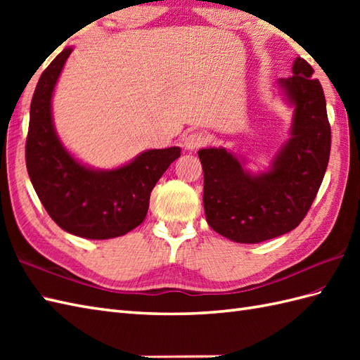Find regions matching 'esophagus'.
Returning <instances> with one entry per match:
<instances>
[{"mask_svg": "<svg viewBox=\"0 0 360 360\" xmlns=\"http://www.w3.org/2000/svg\"><path fill=\"white\" fill-rule=\"evenodd\" d=\"M207 141H209V137L205 136L204 133L193 131V133H190V134L186 136L184 147L187 150H195V148H200V147H202V145L207 143Z\"/></svg>", "mask_w": 360, "mask_h": 360, "instance_id": "esophagus-1", "label": "esophagus"}]
</instances>
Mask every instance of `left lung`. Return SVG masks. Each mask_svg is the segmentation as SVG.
<instances>
[{"mask_svg":"<svg viewBox=\"0 0 360 360\" xmlns=\"http://www.w3.org/2000/svg\"><path fill=\"white\" fill-rule=\"evenodd\" d=\"M278 86L294 106L290 137L267 172L252 174L224 148H202L204 212L213 231L255 244L285 235L302 223L322 184L330 160L331 127L320 82L311 65L295 58Z\"/></svg>","mask_w":360,"mask_h":360,"instance_id":"1","label":"left lung"}]
</instances>
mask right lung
Listing matches in <instances>:
<instances>
[{
	"instance_id": "right-lung-1",
	"label": "right lung",
	"mask_w": 360,
	"mask_h": 360,
	"mask_svg": "<svg viewBox=\"0 0 360 360\" xmlns=\"http://www.w3.org/2000/svg\"><path fill=\"white\" fill-rule=\"evenodd\" d=\"M71 52H60L37 83L26 139L27 173L43 207L63 231L88 240L116 238L142 224L151 190L181 148L147 150L112 170L80 164L60 142L51 111L53 88Z\"/></svg>"
}]
</instances>
